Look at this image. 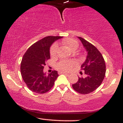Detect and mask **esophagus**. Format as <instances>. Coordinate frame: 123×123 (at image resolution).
Here are the masks:
<instances>
[{
  "mask_svg": "<svg viewBox=\"0 0 123 123\" xmlns=\"http://www.w3.org/2000/svg\"><path fill=\"white\" fill-rule=\"evenodd\" d=\"M59 74H65V75H67V76L69 75L68 73L64 72H59Z\"/></svg>",
  "mask_w": 123,
  "mask_h": 123,
  "instance_id": "obj_1",
  "label": "esophagus"
}]
</instances>
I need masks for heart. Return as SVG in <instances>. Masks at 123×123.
Returning a JSON list of instances; mask_svg holds the SVG:
<instances>
[{"label": "heart", "mask_w": 123, "mask_h": 123, "mask_svg": "<svg viewBox=\"0 0 123 123\" xmlns=\"http://www.w3.org/2000/svg\"><path fill=\"white\" fill-rule=\"evenodd\" d=\"M62 43L65 46H66L69 50L71 51H75L78 47L79 44L76 40L72 39H66L62 42ZM58 44L55 43L52 45L50 49V55L52 57H55L57 54L58 51ZM74 62L73 61L62 60L61 61L57 63L56 67L58 70L62 72H68L72 68L74 65Z\"/></svg>", "instance_id": "b5f03b06"}]
</instances>
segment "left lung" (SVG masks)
Returning <instances> with one entry per match:
<instances>
[{
  "label": "left lung",
  "mask_w": 123,
  "mask_h": 123,
  "mask_svg": "<svg viewBox=\"0 0 123 123\" xmlns=\"http://www.w3.org/2000/svg\"><path fill=\"white\" fill-rule=\"evenodd\" d=\"M78 38L87 51L86 60L81 66L85 77H79L72 87L78 93L88 94L95 91L102 83L106 73L105 62L102 54L94 45L82 37Z\"/></svg>",
  "instance_id": "obj_1"
}]
</instances>
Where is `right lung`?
<instances>
[{"mask_svg": "<svg viewBox=\"0 0 123 123\" xmlns=\"http://www.w3.org/2000/svg\"><path fill=\"white\" fill-rule=\"evenodd\" d=\"M62 36H47L29 47L22 57L21 73L28 88L37 94H44L53 87L58 76L54 70L48 75L43 72L44 66L50 58V47Z\"/></svg>", "mask_w": 123, "mask_h": 123, "instance_id": "add662e5", "label": "right lung"}]
</instances>
